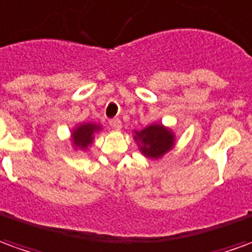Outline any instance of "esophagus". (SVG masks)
Returning <instances> with one entry per match:
<instances>
[{"instance_id":"34e87169","label":"esophagus","mask_w":252,"mask_h":252,"mask_svg":"<svg viewBox=\"0 0 252 252\" xmlns=\"http://www.w3.org/2000/svg\"><path fill=\"white\" fill-rule=\"evenodd\" d=\"M109 129L112 130H121L122 129V122L119 121V119H111L108 122Z\"/></svg>"}]
</instances>
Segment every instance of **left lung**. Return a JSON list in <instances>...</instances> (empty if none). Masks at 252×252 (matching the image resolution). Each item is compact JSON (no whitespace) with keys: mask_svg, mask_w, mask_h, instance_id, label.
<instances>
[{"mask_svg":"<svg viewBox=\"0 0 252 252\" xmlns=\"http://www.w3.org/2000/svg\"><path fill=\"white\" fill-rule=\"evenodd\" d=\"M133 133L140 152L149 159H160L176 144V134L162 123H152L141 131L134 130Z\"/></svg>","mask_w":252,"mask_h":252,"instance_id":"left-lung-1","label":"left lung"}]
</instances>
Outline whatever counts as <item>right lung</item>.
<instances>
[{
	"mask_svg": "<svg viewBox=\"0 0 252 252\" xmlns=\"http://www.w3.org/2000/svg\"><path fill=\"white\" fill-rule=\"evenodd\" d=\"M101 130V126L97 123L85 122L79 123L75 126V129L71 133V143L74 149H81V151H86L94 141V136Z\"/></svg>",
	"mask_w": 252,
	"mask_h": 252,
	"instance_id": "obj_1",
	"label": "right lung"
}]
</instances>
